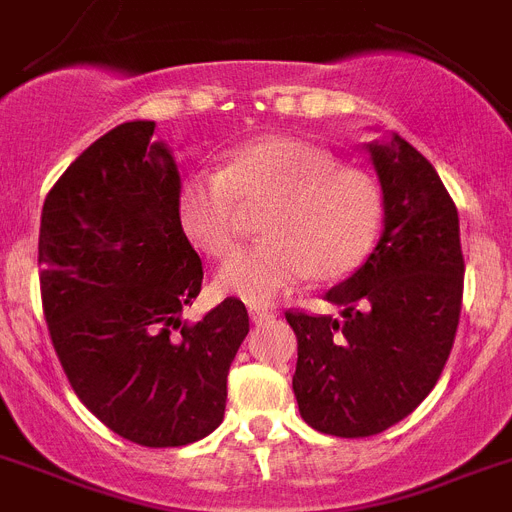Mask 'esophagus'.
Listing matches in <instances>:
<instances>
[{"instance_id":"34e87169","label":"esophagus","mask_w":512,"mask_h":512,"mask_svg":"<svg viewBox=\"0 0 512 512\" xmlns=\"http://www.w3.org/2000/svg\"><path fill=\"white\" fill-rule=\"evenodd\" d=\"M248 314H251V322L253 324H261V322H272L274 311H269V308H261V306H251L248 308Z\"/></svg>"}]
</instances>
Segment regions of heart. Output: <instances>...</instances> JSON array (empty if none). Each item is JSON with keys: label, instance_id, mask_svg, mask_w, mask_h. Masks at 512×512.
Masks as SVG:
<instances>
[{"label": "heart", "instance_id": "obj_1", "mask_svg": "<svg viewBox=\"0 0 512 512\" xmlns=\"http://www.w3.org/2000/svg\"><path fill=\"white\" fill-rule=\"evenodd\" d=\"M243 206H269L261 222L269 243L227 261L217 287L251 306H269L311 274L324 282L350 277L377 248L384 225V193L374 177L285 135L243 143L222 170L193 172L177 188L185 235L214 259L240 248Z\"/></svg>", "mask_w": 512, "mask_h": 512}]
</instances>
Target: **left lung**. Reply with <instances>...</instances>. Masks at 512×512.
I'll use <instances>...</instances> for the list:
<instances>
[{
  "instance_id": "1",
  "label": "left lung",
  "mask_w": 512,
  "mask_h": 512,
  "mask_svg": "<svg viewBox=\"0 0 512 512\" xmlns=\"http://www.w3.org/2000/svg\"><path fill=\"white\" fill-rule=\"evenodd\" d=\"M384 230L366 264L324 298L340 316L287 311L298 337L293 392L308 426L371 437L432 392L458 332V209L437 170L398 133L369 143Z\"/></svg>"
}]
</instances>
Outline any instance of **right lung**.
I'll return each mask as SVG.
<instances>
[{"instance_id":"1","label":"right lung","mask_w":512,"mask_h":512,"mask_svg":"<svg viewBox=\"0 0 512 512\" xmlns=\"http://www.w3.org/2000/svg\"><path fill=\"white\" fill-rule=\"evenodd\" d=\"M154 122H122L59 177L41 211V303L88 411L143 447H180L222 424L227 371L248 311L225 298L196 324L183 308L204 266L177 217L175 156Z\"/></svg>"}]
</instances>
